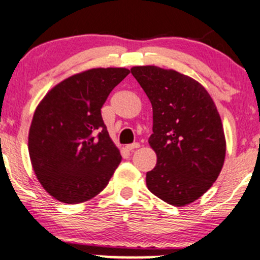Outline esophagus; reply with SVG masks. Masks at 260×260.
I'll return each instance as SVG.
<instances>
[{"mask_svg": "<svg viewBox=\"0 0 260 260\" xmlns=\"http://www.w3.org/2000/svg\"><path fill=\"white\" fill-rule=\"evenodd\" d=\"M139 146H141V144H139V143L129 144V145H126V150H127V151H130V152H133L134 150H136V149H139Z\"/></svg>", "mask_w": 260, "mask_h": 260, "instance_id": "34e87169", "label": "esophagus"}]
</instances>
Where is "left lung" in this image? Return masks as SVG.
Instances as JSON below:
<instances>
[{
	"label": "left lung",
	"instance_id": "left-lung-1",
	"mask_svg": "<svg viewBox=\"0 0 260 260\" xmlns=\"http://www.w3.org/2000/svg\"><path fill=\"white\" fill-rule=\"evenodd\" d=\"M131 73L149 98L157 154L146 173L151 193L175 207L201 198L216 181L225 158V136L213 99L197 80L174 70L135 66Z\"/></svg>",
	"mask_w": 260,
	"mask_h": 260
}]
</instances>
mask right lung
<instances>
[{
  "mask_svg": "<svg viewBox=\"0 0 260 260\" xmlns=\"http://www.w3.org/2000/svg\"><path fill=\"white\" fill-rule=\"evenodd\" d=\"M129 73L121 67L80 72L51 88L36 108L27 141L31 165L58 201L74 205L96 197L121 162L101 108Z\"/></svg>",
  "mask_w": 260,
  "mask_h": 260,
  "instance_id": "1",
  "label": "right lung"
}]
</instances>
